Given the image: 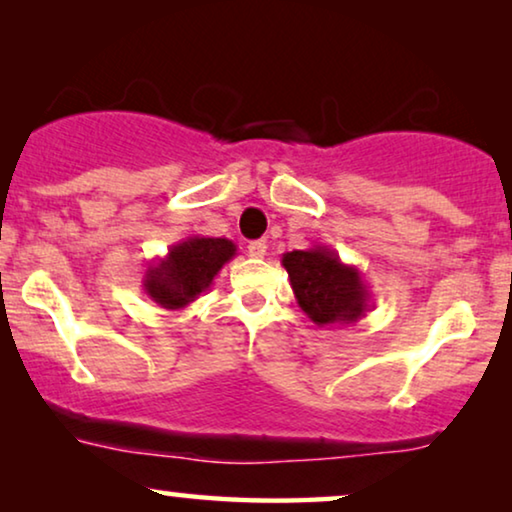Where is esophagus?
<instances>
[{
	"label": "esophagus",
	"instance_id": "1",
	"mask_svg": "<svg viewBox=\"0 0 512 512\" xmlns=\"http://www.w3.org/2000/svg\"><path fill=\"white\" fill-rule=\"evenodd\" d=\"M247 251L251 258H263L265 251H268V244H265V240H254V242H249Z\"/></svg>",
	"mask_w": 512,
	"mask_h": 512
}]
</instances>
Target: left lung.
<instances>
[{
  "label": "left lung",
  "instance_id": "left-lung-1",
  "mask_svg": "<svg viewBox=\"0 0 512 512\" xmlns=\"http://www.w3.org/2000/svg\"><path fill=\"white\" fill-rule=\"evenodd\" d=\"M300 310L317 326L356 324L370 310V291L356 265L342 263L324 244L282 256Z\"/></svg>",
  "mask_w": 512,
  "mask_h": 512
}]
</instances>
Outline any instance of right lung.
<instances>
[{
	"instance_id": "right-lung-1",
	"label": "right lung",
	"mask_w": 512,
	"mask_h": 512,
	"mask_svg": "<svg viewBox=\"0 0 512 512\" xmlns=\"http://www.w3.org/2000/svg\"><path fill=\"white\" fill-rule=\"evenodd\" d=\"M235 254L237 244L226 237H186L149 263L142 279L144 293L165 310H184L212 286Z\"/></svg>"
}]
</instances>
